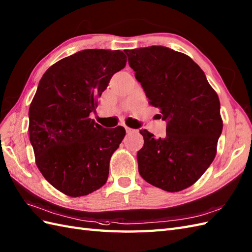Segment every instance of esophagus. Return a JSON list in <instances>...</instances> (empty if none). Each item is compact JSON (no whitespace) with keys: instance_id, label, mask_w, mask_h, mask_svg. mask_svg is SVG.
I'll list each match as a JSON object with an SVG mask.
<instances>
[{"instance_id":"34e87169","label":"esophagus","mask_w":252,"mask_h":252,"mask_svg":"<svg viewBox=\"0 0 252 252\" xmlns=\"http://www.w3.org/2000/svg\"><path fill=\"white\" fill-rule=\"evenodd\" d=\"M125 129H126V132H127V133H132V132H134V129H132V128L127 127V126H125Z\"/></svg>"}]
</instances>
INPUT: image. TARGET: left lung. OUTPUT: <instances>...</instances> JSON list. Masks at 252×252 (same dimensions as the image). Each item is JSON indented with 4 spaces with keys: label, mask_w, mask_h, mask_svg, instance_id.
I'll use <instances>...</instances> for the list:
<instances>
[{
    "label": "left lung",
    "mask_w": 252,
    "mask_h": 252,
    "mask_svg": "<svg viewBox=\"0 0 252 252\" xmlns=\"http://www.w3.org/2000/svg\"><path fill=\"white\" fill-rule=\"evenodd\" d=\"M124 52L150 105L167 121L164 138L140 130L144 145L137 154L139 173L153 186L181 191L193 185L216 156L223 126L218 95L186 54L162 46Z\"/></svg>",
    "instance_id": "left-lung-1"
}]
</instances>
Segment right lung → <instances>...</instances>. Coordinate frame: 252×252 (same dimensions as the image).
<instances>
[{
    "label": "right lung",
    "instance_id": "1",
    "mask_svg": "<svg viewBox=\"0 0 252 252\" xmlns=\"http://www.w3.org/2000/svg\"><path fill=\"white\" fill-rule=\"evenodd\" d=\"M126 62L123 51L87 49L60 60L40 79L29 110L30 141L41 174L66 195H87L108 180L126 131L103 128L90 113Z\"/></svg>",
    "mask_w": 252,
    "mask_h": 252
}]
</instances>
